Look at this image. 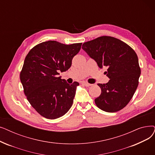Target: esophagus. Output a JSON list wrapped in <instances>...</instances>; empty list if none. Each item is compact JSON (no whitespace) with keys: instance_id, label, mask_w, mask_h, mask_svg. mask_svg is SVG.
I'll list each match as a JSON object with an SVG mask.
<instances>
[{"instance_id":"obj_1","label":"esophagus","mask_w":155,"mask_h":155,"mask_svg":"<svg viewBox=\"0 0 155 155\" xmlns=\"http://www.w3.org/2000/svg\"><path fill=\"white\" fill-rule=\"evenodd\" d=\"M81 84H82V85H84L86 86V87H89V86L92 85V84H89V83H87V82H82Z\"/></svg>"}]
</instances>
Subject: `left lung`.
Listing matches in <instances>:
<instances>
[{"instance_id": "8db88e82", "label": "left lung", "mask_w": 155, "mask_h": 155, "mask_svg": "<svg viewBox=\"0 0 155 155\" xmlns=\"http://www.w3.org/2000/svg\"><path fill=\"white\" fill-rule=\"evenodd\" d=\"M82 49L94 59L100 68L106 67V84H98L101 95L95 103L103 111L117 112L127 106L139 84L140 68L138 58L132 48L122 40L102 36L84 42Z\"/></svg>"}]
</instances>
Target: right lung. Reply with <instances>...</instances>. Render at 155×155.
I'll use <instances>...</instances> for the list:
<instances>
[{"label": "right lung", "instance_id": "right-lung-1", "mask_svg": "<svg viewBox=\"0 0 155 155\" xmlns=\"http://www.w3.org/2000/svg\"><path fill=\"white\" fill-rule=\"evenodd\" d=\"M82 44L49 40L33 47L26 55L20 80L29 103L42 117L56 119L71 107L79 83L70 85L58 75L70 68Z\"/></svg>", "mask_w": 155, "mask_h": 155}]
</instances>
